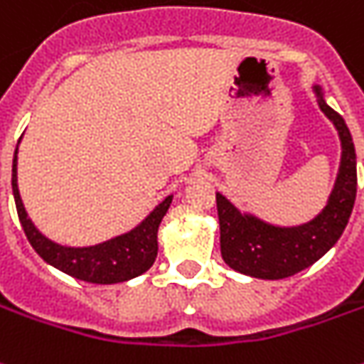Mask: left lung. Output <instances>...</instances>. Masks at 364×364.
<instances>
[{"label":"left lung","mask_w":364,"mask_h":364,"mask_svg":"<svg viewBox=\"0 0 364 364\" xmlns=\"http://www.w3.org/2000/svg\"><path fill=\"white\" fill-rule=\"evenodd\" d=\"M321 111L325 113L341 139V163L333 191L323 211L301 225H275L241 211L223 193H217V211L221 229V255L237 273L277 281L317 263L341 239L353 213L357 197V153L345 119L331 109L318 83H313Z\"/></svg>","instance_id":"left-lung-1"}]
</instances>
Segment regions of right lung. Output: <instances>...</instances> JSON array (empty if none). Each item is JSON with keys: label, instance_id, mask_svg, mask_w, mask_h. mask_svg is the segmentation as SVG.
<instances>
[{"label": "right lung", "instance_id": "add662e5", "mask_svg": "<svg viewBox=\"0 0 364 364\" xmlns=\"http://www.w3.org/2000/svg\"><path fill=\"white\" fill-rule=\"evenodd\" d=\"M11 189H14L19 223L23 227L31 247L36 249V253L47 265L55 267L61 273L75 277L85 283H97V285L123 283L149 271L151 265L155 263L157 249H159L157 245L159 225L173 201L171 193L159 205H155V209L141 223L131 227L125 233L115 235L107 241L95 245L71 247V245H61L46 237L27 215L26 205L19 195V185H17V147L14 153V165H11Z\"/></svg>", "mask_w": 364, "mask_h": 364}]
</instances>
